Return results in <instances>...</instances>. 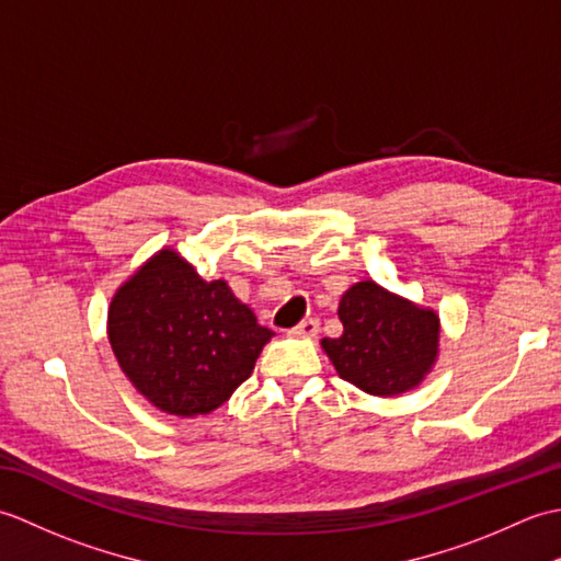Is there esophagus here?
I'll use <instances>...</instances> for the list:
<instances>
[{"label": "esophagus", "instance_id": "1", "mask_svg": "<svg viewBox=\"0 0 561 561\" xmlns=\"http://www.w3.org/2000/svg\"><path fill=\"white\" fill-rule=\"evenodd\" d=\"M318 330H320L318 320H316V318H308V320H304L301 325H296V328L291 330V335H294V337H308V340H311V337L318 335Z\"/></svg>", "mask_w": 561, "mask_h": 561}]
</instances>
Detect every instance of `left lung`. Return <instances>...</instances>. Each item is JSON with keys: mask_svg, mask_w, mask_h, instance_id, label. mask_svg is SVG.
Segmentation results:
<instances>
[{"mask_svg": "<svg viewBox=\"0 0 561 561\" xmlns=\"http://www.w3.org/2000/svg\"><path fill=\"white\" fill-rule=\"evenodd\" d=\"M337 316L344 332L337 340H320V347L352 386L368 396L396 398L432 374L440 344L434 308L364 279L342 294Z\"/></svg>", "mask_w": 561, "mask_h": 561, "instance_id": "obj_1", "label": "left lung"}]
</instances>
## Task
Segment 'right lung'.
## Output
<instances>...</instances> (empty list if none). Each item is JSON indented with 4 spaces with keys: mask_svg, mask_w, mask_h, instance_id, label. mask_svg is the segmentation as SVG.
<instances>
[{
    "mask_svg": "<svg viewBox=\"0 0 561 561\" xmlns=\"http://www.w3.org/2000/svg\"><path fill=\"white\" fill-rule=\"evenodd\" d=\"M105 330L139 396L181 420L221 408L274 335L226 279H202L173 248L153 253L115 289Z\"/></svg>",
    "mask_w": 561,
    "mask_h": 561,
    "instance_id": "obj_1",
    "label": "right lung"
}]
</instances>
